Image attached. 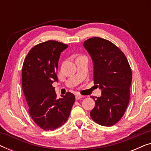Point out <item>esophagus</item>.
Segmentation results:
<instances>
[{"mask_svg": "<svg viewBox=\"0 0 151 151\" xmlns=\"http://www.w3.org/2000/svg\"><path fill=\"white\" fill-rule=\"evenodd\" d=\"M83 96H82V95H80V94H76V100H80V99H81L82 98H83Z\"/></svg>", "mask_w": 151, "mask_h": 151, "instance_id": "obj_1", "label": "esophagus"}]
</instances>
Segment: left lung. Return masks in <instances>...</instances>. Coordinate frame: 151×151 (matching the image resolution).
<instances>
[{"label":"left lung","mask_w":151,"mask_h":151,"mask_svg":"<svg viewBox=\"0 0 151 151\" xmlns=\"http://www.w3.org/2000/svg\"><path fill=\"white\" fill-rule=\"evenodd\" d=\"M83 47L93 63V81L102 90L90 112L95 122L111 127L122 117L130 99L132 71L127 58L110 41L94 37L84 41Z\"/></svg>","instance_id":"obj_1"}]
</instances>
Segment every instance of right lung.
Listing matches in <instances>:
<instances>
[{
	"label": "right lung",
	"instance_id": "right-lung-1",
	"mask_svg": "<svg viewBox=\"0 0 151 151\" xmlns=\"http://www.w3.org/2000/svg\"><path fill=\"white\" fill-rule=\"evenodd\" d=\"M67 45L55 40L36 45L29 51L22 69V86L34 122L45 131H53L67 122L75 102L67 92L58 99L53 82H58V60Z\"/></svg>",
	"mask_w": 151,
	"mask_h": 151
}]
</instances>
